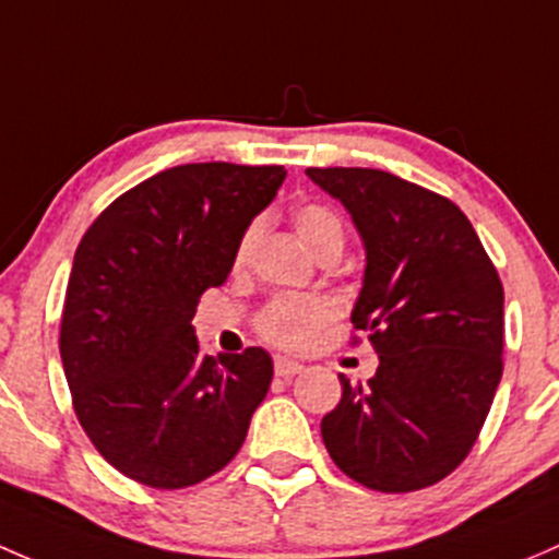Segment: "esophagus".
I'll return each instance as SVG.
<instances>
[{
  "mask_svg": "<svg viewBox=\"0 0 559 559\" xmlns=\"http://www.w3.org/2000/svg\"><path fill=\"white\" fill-rule=\"evenodd\" d=\"M304 366L298 364V360H290V358H277L274 360V373L277 377H296V373H301Z\"/></svg>",
  "mask_w": 559,
  "mask_h": 559,
  "instance_id": "34e87169",
  "label": "esophagus"
}]
</instances>
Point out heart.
Masks as SVG:
<instances>
[{
    "mask_svg": "<svg viewBox=\"0 0 559 559\" xmlns=\"http://www.w3.org/2000/svg\"><path fill=\"white\" fill-rule=\"evenodd\" d=\"M296 231L301 245L307 247L312 255H318L320 250L331 245H344V228L338 223V217L331 210L320 204H307L296 212ZM258 237H261V226H250L245 231V237L239 241L237 250V266H245L252 255V247H255ZM333 307L322 298H296L285 296L277 301L269 304L263 309L258 328H261L263 336L269 342H274L277 347L285 349H304L314 342L318 331L331 320Z\"/></svg>",
    "mask_w": 559,
    "mask_h": 559,
    "instance_id": "1",
    "label": "heart"
}]
</instances>
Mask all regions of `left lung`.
Listing matches in <instances>:
<instances>
[{
	"label": "left lung",
	"mask_w": 559,
	"mask_h": 559,
	"mask_svg": "<svg viewBox=\"0 0 559 559\" xmlns=\"http://www.w3.org/2000/svg\"><path fill=\"white\" fill-rule=\"evenodd\" d=\"M307 177L342 201L366 250L355 328L379 355L342 382L320 423L333 463L368 490L436 485L474 447L503 373V285L468 217L390 171L333 166Z\"/></svg>",
	"instance_id": "8db88e82"
}]
</instances>
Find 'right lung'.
<instances>
[{"instance_id":"add662e5","label":"right lung","mask_w":559,"mask_h":559,"mask_svg":"<svg viewBox=\"0 0 559 559\" xmlns=\"http://www.w3.org/2000/svg\"><path fill=\"white\" fill-rule=\"evenodd\" d=\"M285 175L226 160L164 169L115 199L74 252L59 338L72 404L102 457L140 485L217 474L266 399L272 355H201L191 320Z\"/></svg>"}]
</instances>
